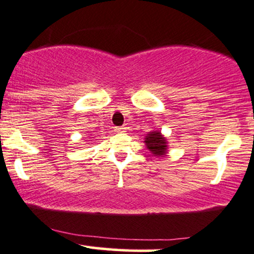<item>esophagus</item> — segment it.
Listing matches in <instances>:
<instances>
[{
  "mask_svg": "<svg viewBox=\"0 0 254 254\" xmlns=\"http://www.w3.org/2000/svg\"><path fill=\"white\" fill-rule=\"evenodd\" d=\"M125 130H127V127H116V131H117V132H124Z\"/></svg>",
  "mask_w": 254,
  "mask_h": 254,
  "instance_id": "34e87169",
  "label": "esophagus"
}]
</instances>
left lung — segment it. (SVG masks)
I'll use <instances>...</instances> for the list:
<instances>
[{
	"instance_id": "obj_1",
	"label": "left lung",
	"mask_w": 254,
	"mask_h": 254,
	"mask_svg": "<svg viewBox=\"0 0 254 254\" xmlns=\"http://www.w3.org/2000/svg\"><path fill=\"white\" fill-rule=\"evenodd\" d=\"M144 143L148 150L154 156L164 157L167 154V139L161 135L160 131H151V132L147 133L144 138Z\"/></svg>"
}]
</instances>
